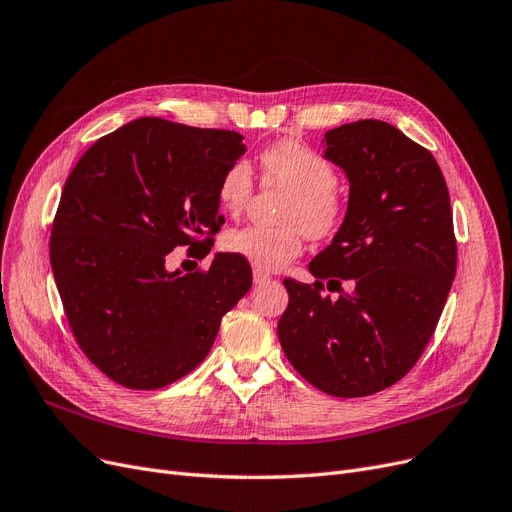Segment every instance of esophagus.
<instances>
[{"mask_svg":"<svg viewBox=\"0 0 512 512\" xmlns=\"http://www.w3.org/2000/svg\"><path fill=\"white\" fill-rule=\"evenodd\" d=\"M252 277H254V283L256 285H262V283H269L273 277H271V273H267V271H262V269H254L252 271Z\"/></svg>","mask_w":512,"mask_h":512,"instance_id":"obj_1","label":"esophagus"}]
</instances>
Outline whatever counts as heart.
<instances>
[{
  "instance_id": "heart-1",
  "label": "heart",
  "mask_w": 512,
  "mask_h": 512,
  "mask_svg": "<svg viewBox=\"0 0 512 512\" xmlns=\"http://www.w3.org/2000/svg\"><path fill=\"white\" fill-rule=\"evenodd\" d=\"M262 178L292 191L281 210V227L245 224L224 233L222 248L248 260L256 269L275 271L300 256L304 231L313 239L332 235L342 218L336 193V170L327 159L292 138L275 142L260 155ZM254 191V174L245 159L233 161L218 182V203L239 214Z\"/></svg>"
}]
</instances>
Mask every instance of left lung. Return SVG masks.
Wrapping results in <instances>:
<instances>
[{
    "instance_id": "obj_1",
    "label": "left lung",
    "mask_w": 512,
    "mask_h": 512,
    "mask_svg": "<svg viewBox=\"0 0 512 512\" xmlns=\"http://www.w3.org/2000/svg\"><path fill=\"white\" fill-rule=\"evenodd\" d=\"M323 157L349 178V208L309 264L315 283L283 281L290 302L277 336L319 391L367 397L410 372L435 332L456 277L454 218L435 157L386 121L325 132ZM323 280L338 301L320 296Z\"/></svg>"
}]
</instances>
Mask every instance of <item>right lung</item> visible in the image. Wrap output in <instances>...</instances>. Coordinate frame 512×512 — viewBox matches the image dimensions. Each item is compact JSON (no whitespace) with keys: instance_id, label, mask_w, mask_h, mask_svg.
Listing matches in <instances>:
<instances>
[{"instance_id":"add662e5","label":"right lung","mask_w":512,"mask_h":512,"mask_svg":"<svg viewBox=\"0 0 512 512\" xmlns=\"http://www.w3.org/2000/svg\"><path fill=\"white\" fill-rule=\"evenodd\" d=\"M243 136L140 117L98 138L69 174L50 262L79 349L113 382L155 391L208 357L220 319L252 288L250 262L216 254L180 275L168 254L203 258L218 216V182L245 153Z\"/></svg>"}]
</instances>
